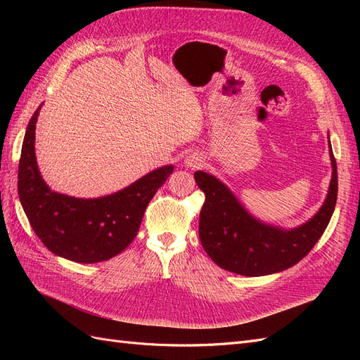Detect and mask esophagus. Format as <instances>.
<instances>
[{
  "label": "esophagus",
  "instance_id": "34e87169",
  "mask_svg": "<svg viewBox=\"0 0 360 360\" xmlns=\"http://www.w3.org/2000/svg\"><path fill=\"white\" fill-rule=\"evenodd\" d=\"M184 163H186V167H189V168H198V167H201L202 158H200L198 155H189V156H186V159H184Z\"/></svg>",
  "mask_w": 360,
  "mask_h": 360
}]
</instances>
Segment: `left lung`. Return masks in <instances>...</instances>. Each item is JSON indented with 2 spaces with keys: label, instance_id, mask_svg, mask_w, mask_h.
<instances>
[{
  "label": "left lung",
  "instance_id": "obj_1",
  "mask_svg": "<svg viewBox=\"0 0 360 360\" xmlns=\"http://www.w3.org/2000/svg\"><path fill=\"white\" fill-rule=\"evenodd\" d=\"M330 160L328 198L311 221L288 231L257 221L224 183L204 171L195 172V181L205 195L200 213V240L205 252L219 267L243 276L276 274L299 263L319 242L335 210L338 171L332 148Z\"/></svg>",
  "mask_w": 360,
  "mask_h": 360
}]
</instances>
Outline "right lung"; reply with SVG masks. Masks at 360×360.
<instances>
[{
	"label": "right lung",
	"mask_w": 360,
	"mask_h": 360,
	"mask_svg": "<svg viewBox=\"0 0 360 360\" xmlns=\"http://www.w3.org/2000/svg\"><path fill=\"white\" fill-rule=\"evenodd\" d=\"M40 108L28 123L18 169V193L30 225L58 257L85 264L110 259L132 243L150 200L174 167L151 171L126 189L102 198L81 200L52 192L40 176L34 153Z\"/></svg>",
	"instance_id": "1"
}]
</instances>
